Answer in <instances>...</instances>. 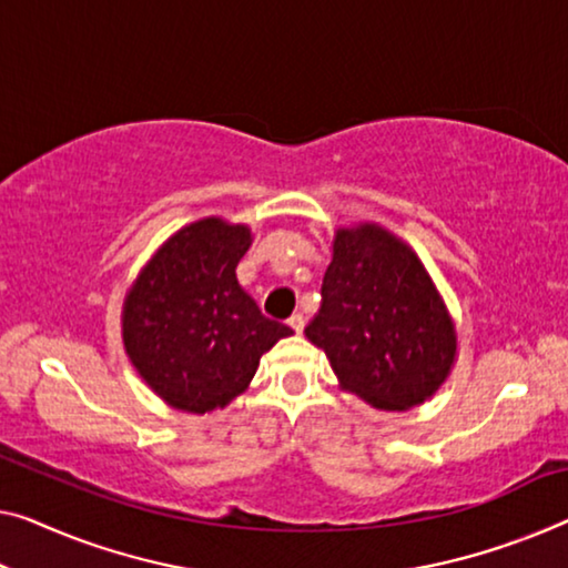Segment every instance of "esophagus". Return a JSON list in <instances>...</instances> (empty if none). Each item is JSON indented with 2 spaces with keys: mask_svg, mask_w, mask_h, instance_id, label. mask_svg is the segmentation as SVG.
<instances>
[{
  "mask_svg": "<svg viewBox=\"0 0 568 568\" xmlns=\"http://www.w3.org/2000/svg\"><path fill=\"white\" fill-rule=\"evenodd\" d=\"M303 324H306V318H303V313H293V316L287 318V326H291L295 334L303 332Z\"/></svg>",
  "mask_w": 568,
  "mask_h": 568,
  "instance_id": "34e87169",
  "label": "esophagus"
}]
</instances>
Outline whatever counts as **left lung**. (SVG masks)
I'll list each match as a JSON object with an SVG mask.
<instances>
[{
    "instance_id": "8db88e82",
    "label": "left lung",
    "mask_w": 568,
    "mask_h": 568,
    "mask_svg": "<svg viewBox=\"0 0 568 568\" xmlns=\"http://www.w3.org/2000/svg\"><path fill=\"white\" fill-rule=\"evenodd\" d=\"M306 336L326 352L338 383L379 410H408L434 395L456 354L426 267L375 224L336 232Z\"/></svg>"
}]
</instances>
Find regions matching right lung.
I'll use <instances>...</instances> for the list:
<instances>
[{"mask_svg": "<svg viewBox=\"0 0 568 568\" xmlns=\"http://www.w3.org/2000/svg\"><path fill=\"white\" fill-rule=\"evenodd\" d=\"M250 242L247 226L203 219L173 234L126 295L124 349L178 410L224 408L255 377L262 354L293 334L236 283Z\"/></svg>", "mask_w": 568, "mask_h": 568, "instance_id": "1", "label": "right lung"}]
</instances>
